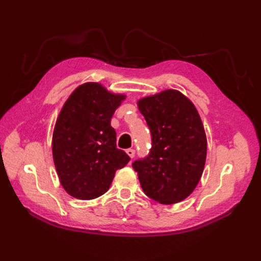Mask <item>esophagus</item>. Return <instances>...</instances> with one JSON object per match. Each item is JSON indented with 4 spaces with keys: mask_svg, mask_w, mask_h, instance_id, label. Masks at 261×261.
Instances as JSON below:
<instances>
[{
    "mask_svg": "<svg viewBox=\"0 0 261 261\" xmlns=\"http://www.w3.org/2000/svg\"><path fill=\"white\" fill-rule=\"evenodd\" d=\"M126 153H127V156H129L130 158H134L135 154H136V150H135V149H127Z\"/></svg>",
    "mask_w": 261,
    "mask_h": 261,
    "instance_id": "34e87169",
    "label": "esophagus"
}]
</instances>
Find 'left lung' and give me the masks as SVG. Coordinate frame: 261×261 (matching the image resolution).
Instances as JSON below:
<instances>
[{"label":"left lung","mask_w":261,"mask_h":261,"mask_svg":"<svg viewBox=\"0 0 261 261\" xmlns=\"http://www.w3.org/2000/svg\"><path fill=\"white\" fill-rule=\"evenodd\" d=\"M151 132L148 156L132 163L142 191L162 204L178 203L195 190L206 159V135L196 108L167 90L138 101Z\"/></svg>","instance_id":"left-lung-1"}]
</instances>
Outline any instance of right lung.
I'll return each mask as SVG.
<instances>
[{"label": "right lung", "mask_w": 261, "mask_h": 261, "mask_svg": "<svg viewBox=\"0 0 261 261\" xmlns=\"http://www.w3.org/2000/svg\"><path fill=\"white\" fill-rule=\"evenodd\" d=\"M124 98L98 83H85L64 104L54 129L53 156L60 184L70 196L103 195L115 171L129 163L130 157L116 148V132L111 126Z\"/></svg>", "instance_id": "add662e5"}]
</instances>
